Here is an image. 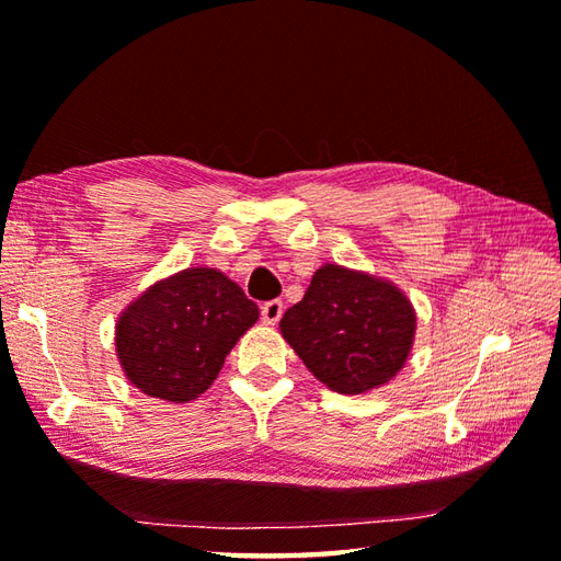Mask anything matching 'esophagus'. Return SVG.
Masks as SVG:
<instances>
[{
  "mask_svg": "<svg viewBox=\"0 0 561 561\" xmlns=\"http://www.w3.org/2000/svg\"><path fill=\"white\" fill-rule=\"evenodd\" d=\"M282 313H284V304L279 299L260 306V316H262V323H265V325H277Z\"/></svg>",
  "mask_w": 561,
  "mask_h": 561,
  "instance_id": "obj_1",
  "label": "esophagus"
}]
</instances>
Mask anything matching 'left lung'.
I'll return each mask as SVG.
<instances>
[{
    "mask_svg": "<svg viewBox=\"0 0 561 561\" xmlns=\"http://www.w3.org/2000/svg\"><path fill=\"white\" fill-rule=\"evenodd\" d=\"M279 330L320 383L359 396L388 383L408 362L416 316L392 282L323 265Z\"/></svg>",
    "mask_w": 561,
    "mask_h": 561,
    "instance_id": "8db88e82",
    "label": "left lung"
}]
</instances>
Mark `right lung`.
<instances>
[{
	"instance_id": "obj_1",
	"label": "right lung",
	"mask_w": 561,
	"mask_h": 561,
	"mask_svg": "<svg viewBox=\"0 0 561 561\" xmlns=\"http://www.w3.org/2000/svg\"><path fill=\"white\" fill-rule=\"evenodd\" d=\"M260 308L214 267H187L129 304L115 325L129 383L151 398L190 402L219 376Z\"/></svg>"
}]
</instances>
